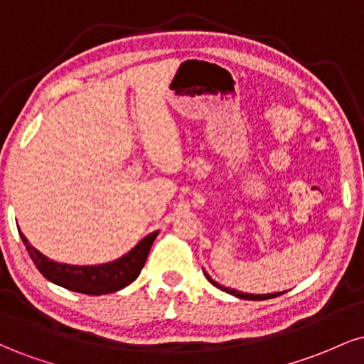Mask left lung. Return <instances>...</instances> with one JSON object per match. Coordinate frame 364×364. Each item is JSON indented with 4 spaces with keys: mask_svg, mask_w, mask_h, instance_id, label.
<instances>
[{
    "mask_svg": "<svg viewBox=\"0 0 364 364\" xmlns=\"http://www.w3.org/2000/svg\"><path fill=\"white\" fill-rule=\"evenodd\" d=\"M203 274H205V277L208 279V282H210L212 286H215L217 289H220V291L228 292V294H232V296H236V298H241V299H250V301H263V299L277 298V296L284 294V292H272V294H248V292H241V291L231 289V287H224V286H220V284H217V282L214 281V279H212L210 275H208L207 272H203Z\"/></svg>",
    "mask_w": 364,
    "mask_h": 364,
    "instance_id": "8db88e82",
    "label": "left lung"
}]
</instances>
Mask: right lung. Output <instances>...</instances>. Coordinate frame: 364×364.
I'll return each mask as SVG.
<instances>
[{"label":"right lung","mask_w":364,"mask_h":364,"mask_svg":"<svg viewBox=\"0 0 364 364\" xmlns=\"http://www.w3.org/2000/svg\"><path fill=\"white\" fill-rule=\"evenodd\" d=\"M157 235V231L150 232L135 248L129 250L127 255L114 262L101 263V265H68V263H58L46 257L28 243L27 237L20 231V237H22L32 262L48 281L58 284L65 289L90 296L109 294V292L123 289L135 281L147 262L150 246Z\"/></svg>","instance_id":"add662e5"}]
</instances>
